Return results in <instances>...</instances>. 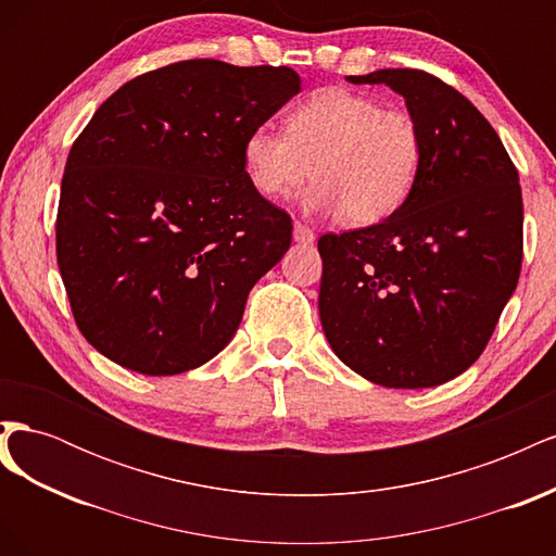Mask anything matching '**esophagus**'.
Segmentation results:
<instances>
[{"label": "esophagus", "instance_id": "obj_1", "mask_svg": "<svg viewBox=\"0 0 556 556\" xmlns=\"http://www.w3.org/2000/svg\"><path fill=\"white\" fill-rule=\"evenodd\" d=\"M294 241H296V243H304V245H308V243H313V241H315V231H313L311 227H306V225L296 223V225H294Z\"/></svg>", "mask_w": 556, "mask_h": 556}]
</instances>
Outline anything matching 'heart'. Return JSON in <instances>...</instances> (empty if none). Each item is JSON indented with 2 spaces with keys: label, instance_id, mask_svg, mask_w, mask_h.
<instances>
[{
  "label": "heart",
  "instance_id": "heart-1",
  "mask_svg": "<svg viewBox=\"0 0 556 556\" xmlns=\"http://www.w3.org/2000/svg\"><path fill=\"white\" fill-rule=\"evenodd\" d=\"M241 157L250 185L266 199L290 197L315 176L308 208L341 211L348 225L366 227L410 199L425 166V137L408 111L325 88L288 113L285 131L250 129Z\"/></svg>",
  "mask_w": 556,
  "mask_h": 556
}]
</instances>
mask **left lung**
Masks as SVG:
<instances>
[{"mask_svg": "<svg viewBox=\"0 0 556 556\" xmlns=\"http://www.w3.org/2000/svg\"><path fill=\"white\" fill-rule=\"evenodd\" d=\"M348 80L384 83L406 99L425 166L387 220L319 237L323 329L366 380L441 384L482 355L517 288L519 176L486 117L433 74L380 70Z\"/></svg>", "mask_w": 556, "mask_h": 556, "instance_id": "8db88e82", "label": "left lung"}]
</instances>
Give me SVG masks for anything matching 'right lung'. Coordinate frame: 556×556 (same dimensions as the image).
<instances>
[{"mask_svg": "<svg viewBox=\"0 0 556 556\" xmlns=\"http://www.w3.org/2000/svg\"><path fill=\"white\" fill-rule=\"evenodd\" d=\"M301 88L290 66L166 64L117 88L66 157L58 266L86 341L146 376L213 359L292 241L241 148Z\"/></svg>", "mask_w": 556, "mask_h": 556, "instance_id": "1", "label": "right lung"}]
</instances>
